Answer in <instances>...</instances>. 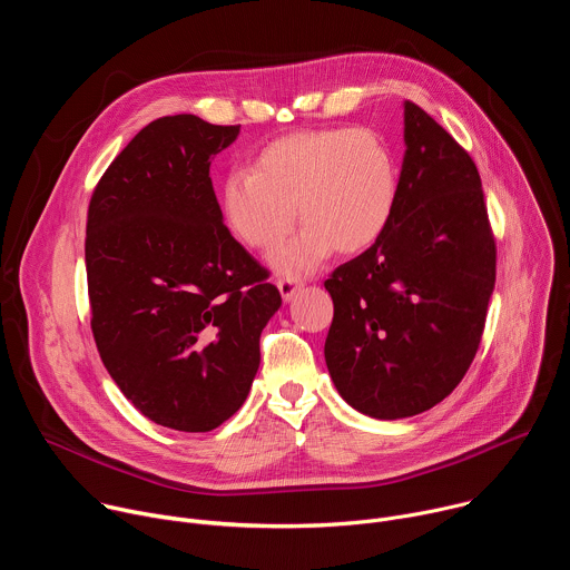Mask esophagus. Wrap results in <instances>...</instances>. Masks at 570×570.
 Returning a JSON list of instances; mask_svg holds the SVG:
<instances>
[{
  "label": "esophagus",
  "instance_id": "34e87169",
  "mask_svg": "<svg viewBox=\"0 0 570 570\" xmlns=\"http://www.w3.org/2000/svg\"><path fill=\"white\" fill-rule=\"evenodd\" d=\"M302 286H304V284H302V279H297V277H282V279H277V288H279V293H282V297H284L286 302H291L293 295H295Z\"/></svg>",
  "mask_w": 570,
  "mask_h": 570
}]
</instances>
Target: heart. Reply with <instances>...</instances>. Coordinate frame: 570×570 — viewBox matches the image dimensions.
<instances>
[{
    "instance_id": "b5f03b06",
    "label": "heart",
    "mask_w": 570,
    "mask_h": 570,
    "mask_svg": "<svg viewBox=\"0 0 570 570\" xmlns=\"http://www.w3.org/2000/svg\"><path fill=\"white\" fill-rule=\"evenodd\" d=\"M396 165L385 139L370 128H308L282 135L220 187L227 229L257 253H273L304 223L299 236L273 255L279 275H304L334 250H367L396 205ZM298 214H294V209Z\"/></svg>"
}]
</instances>
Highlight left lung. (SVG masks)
<instances>
[{"label": "left lung", "instance_id": "obj_1", "mask_svg": "<svg viewBox=\"0 0 570 570\" xmlns=\"http://www.w3.org/2000/svg\"><path fill=\"white\" fill-rule=\"evenodd\" d=\"M405 155L390 225L324 288V361L341 396L376 420L413 417L464 379L497 282V240L471 155L403 106Z\"/></svg>", "mask_w": 570, "mask_h": 570}]
</instances>
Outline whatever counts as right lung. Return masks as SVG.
<instances>
[{
  "mask_svg": "<svg viewBox=\"0 0 570 570\" xmlns=\"http://www.w3.org/2000/svg\"><path fill=\"white\" fill-rule=\"evenodd\" d=\"M240 126L159 117L112 159L88 207L99 356L150 422L207 433L246 401L282 306L271 273L223 225L209 165Z\"/></svg>",
  "mask_w": 570,
  "mask_h": 570,
  "instance_id": "add662e5",
  "label": "right lung"
}]
</instances>
